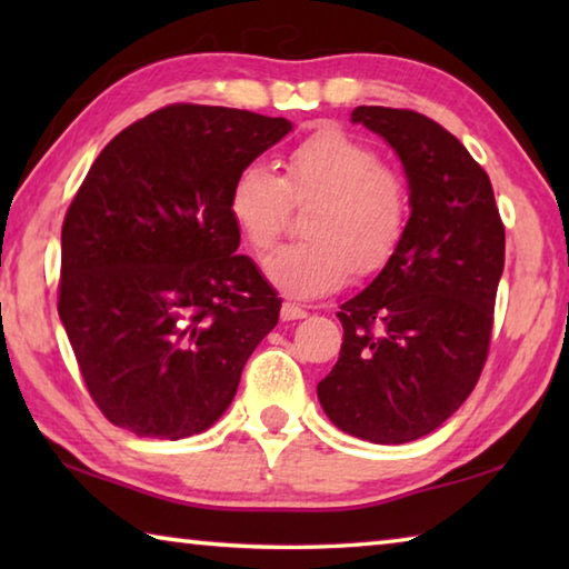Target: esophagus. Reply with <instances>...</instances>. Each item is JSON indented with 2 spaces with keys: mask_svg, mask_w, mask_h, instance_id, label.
Here are the masks:
<instances>
[{
  "mask_svg": "<svg viewBox=\"0 0 569 569\" xmlns=\"http://www.w3.org/2000/svg\"><path fill=\"white\" fill-rule=\"evenodd\" d=\"M281 319L283 321H298V319H306V308H301V306H296V303H283V308H281Z\"/></svg>",
  "mask_w": 569,
  "mask_h": 569,
  "instance_id": "obj_1",
  "label": "esophagus"
}]
</instances>
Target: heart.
<instances>
[{"mask_svg": "<svg viewBox=\"0 0 569 569\" xmlns=\"http://www.w3.org/2000/svg\"><path fill=\"white\" fill-rule=\"evenodd\" d=\"M288 196L316 198L306 218L311 238L263 258V273L283 293L313 298L349 281L353 268L377 271L389 261L409 220V190L379 152L339 130H323L288 152L286 176L248 162L228 190V216L250 248L273 246Z\"/></svg>", "mask_w": 569, "mask_h": 569, "instance_id": "b5f03b06", "label": "heart"}]
</instances>
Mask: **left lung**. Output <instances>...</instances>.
<instances>
[{"mask_svg": "<svg viewBox=\"0 0 569 569\" xmlns=\"http://www.w3.org/2000/svg\"><path fill=\"white\" fill-rule=\"evenodd\" d=\"M351 122L397 152L411 216L379 276L341 303L339 361L316 391L346 435L407 445L475 389L505 271V226L489 176L441 124L373 104L356 108Z\"/></svg>", "mask_w": 569, "mask_h": 569, "instance_id": "8db88e82", "label": "left lung"}]
</instances>
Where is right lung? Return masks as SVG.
<instances>
[{
    "label": "right lung",
    "instance_id": "right-lung-1",
    "mask_svg": "<svg viewBox=\"0 0 569 569\" xmlns=\"http://www.w3.org/2000/svg\"><path fill=\"white\" fill-rule=\"evenodd\" d=\"M286 118L170 104L108 142L62 226L60 321L114 427L186 439L213 427L281 298L228 216L236 172Z\"/></svg>",
    "mask_w": 569,
    "mask_h": 569
}]
</instances>
